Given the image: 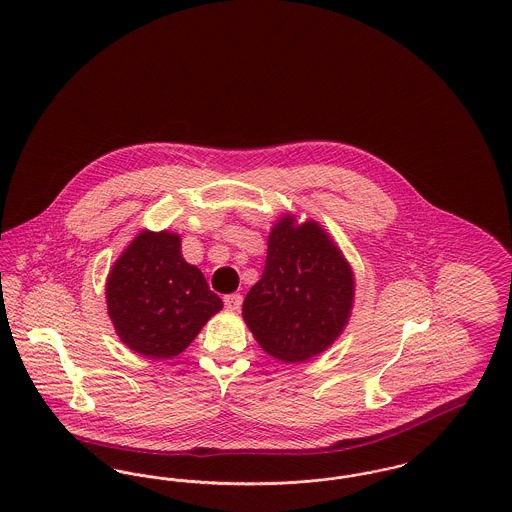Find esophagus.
<instances>
[{
    "mask_svg": "<svg viewBox=\"0 0 512 512\" xmlns=\"http://www.w3.org/2000/svg\"><path fill=\"white\" fill-rule=\"evenodd\" d=\"M224 305H226L230 311H238V309L242 307V295H240V293L224 295Z\"/></svg>",
    "mask_w": 512,
    "mask_h": 512,
    "instance_id": "esophagus-1",
    "label": "esophagus"
}]
</instances>
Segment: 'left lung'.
Masks as SVG:
<instances>
[{"label": "left lung", "mask_w": 512, "mask_h": 512, "mask_svg": "<svg viewBox=\"0 0 512 512\" xmlns=\"http://www.w3.org/2000/svg\"><path fill=\"white\" fill-rule=\"evenodd\" d=\"M353 293L351 267L320 224H295L284 215L270 230L263 276L245 295L242 311L268 355L301 363L340 336Z\"/></svg>", "instance_id": "obj_1"}]
</instances>
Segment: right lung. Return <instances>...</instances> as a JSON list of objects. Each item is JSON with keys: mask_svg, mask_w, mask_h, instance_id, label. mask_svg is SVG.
<instances>
[{"mask_svg": "<svg viewBox=\"0 0 512 512\" xmlns=\"http://www.w3.org/2000/svg\"><path fill=\"white\" fill-rule=\"evenodd\" d=\"M105 297L121 341L151 359L182 353L222 309L201 270L184 261L180 236L167 230L132 240L107 276Z\"/></svg>", "mask_w": 512, "mask_h": 512, "instance_id": "1", "label": "right lung"}]
</instances>
